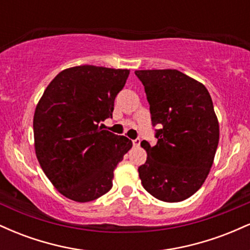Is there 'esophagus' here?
Returning <instances> with one entry per match:
<instances>
[{
  "label": "esophagus",
  "mask_w": 250,
  "mask_h": 250,
  "mask_svg": "<svg viewBox=\"0 0 250 250\" xmlns=\"http://www.w3.org/2000/svg\"><path fill=\"white\" fill-rule=\"evenodd\" d=\"M140 143H141V140H140V139H135V140H133L134 147H139Z\"/></svg>",
  "instance_id": "obj_1"
}]
</instances>
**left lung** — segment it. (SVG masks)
Masks as SVG:
<instances>
[{
	"label": "left lung",
	"instance_id": "obj_1",
	"mask_svg": "<svg viewBox=\"0 0 250 250\" xmlns=\"http://www.w3.org/2000/svg\"><path fill=\"white\" fill-rule=\"evenodd\" d=\"M145 85L157 143L141 147L147 161L139 167L142 186L165 202H180L196 193L207 179L220 139L209 91L176 69L136 70Z\"/></svg>",
	"mask_w": 250,
	"mask_h": 250
}]
</instances>
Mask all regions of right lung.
Instances as JSON below:
<instances>
[{
    "label": "right lung",
    "mask_w": 250,
    "mask_h": 250,
    "mask_svg": "<svg viewBox=\"0 0 250 250\" xmlns=\"http://www.w3.org/2000/svg\"><path fill=\"white\" fill-rule=\"evenodd\" d=\"M128 69L77 65L57 74L34 114L35 153L42 170L63 196L89 202L113 187L114 170L133 143L102 130Z\"/></svg>",
    "instance_id": "obj_1"
}]
</instances>
